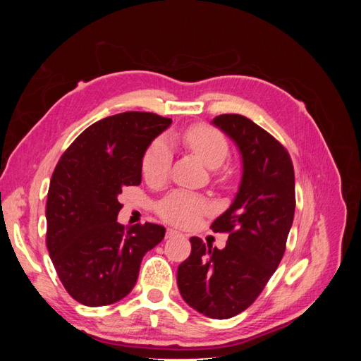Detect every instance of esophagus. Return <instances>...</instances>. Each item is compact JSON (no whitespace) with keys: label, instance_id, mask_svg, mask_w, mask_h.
<instances>
[{"label":"esophagus","instance_id":"esophagus-1","mask_svg":"<svg viewBox=\"0 0 361 361\" xmlns=\"http://www.w3.org/2000/svg\"><path fill=\"white\" fill-rule=\"evenodd\" d=\"M166 236L167 238H176V236H182V233L178 232V231H174V228H167Z\"/></svg>","mask_w":361,"mask_h":361}]
</instances>
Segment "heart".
<instances>
[{"instance_id":"1","label":"heart","mask_w":361,"mask_h":361,"mask_svg":"<svg viewBox=\"0 0 361 361\" xmlns=\"http://www.w3.org/2000/svg\"><path fill=\"white\" fill-rule=\"evenodd\" d=\"M183 143L206 167L216 169L228 155V145L220 130L207 125H195L185 130ZM171 161V150L166 140L158 138L145 152L141 171L150 183L166 180ZM157 211L162 220L176 226H188L207 211V203L199 195L187 191H173L164 197Z\"/></svg>"}]
</instances>
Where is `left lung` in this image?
<instances>
[{"instance_id":"left-lung-1","label":"left lung","mask_w":361,"mask_h":361,"mask_svg":"<svg viewBox=\"0 0 361 361\" xmlns=\"http://www.w3.org/2000/svg\"><path fill=\"white\" fill-rule=\"evenodd\" d=\"M212 123L235 141L243 178L231 207L212 223L226 232L223 250L190 238L191 255L178 268V288L190 307L227 319L255 302L285 255L295 212V174L288 150L250 118L216 116Z\"/></svg>"}]
</instances>
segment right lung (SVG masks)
Wrapping results in <instances>:
<instances>
[{
	"label": "right lung",
	"mask_w": 361,
	"mask_h": 361,
	"mask_svg": "<svg viewBox=\"0 0 361 361\" xmlns=\"http://www.w3.org/2000/svg\"><path fill=\"white\" fill-rule=\"evenodd\" d=\"M171 118L128 111L105 117L76 137L52 173L47 200V247L73 300L99 307L135 286L140 264L166 228L117 223L123 187L141 183L145 152Z\"/></svg>",
	"instance_id": "obj_1"
}]
</instances>
